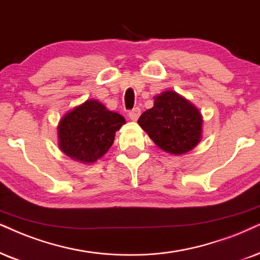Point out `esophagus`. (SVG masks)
<instances>
[{
	"label": "esophagus",
	"mask_w": 260,
	"mask_h": 260,
	"mask_svg": "<svg viewBox=\"0 0 260 260\" xmlns=\"http://www.w3.org/2000/svg\"><path fill=\"white\" fill-rule=\"evenodd\" d=\"M141 114V110L139 109V108H134V109H132L128 113V116H129V119L132 121H137L138 119H139Z\"/></svg>",
	"instance_id": "obj_1"
}]
</instances>
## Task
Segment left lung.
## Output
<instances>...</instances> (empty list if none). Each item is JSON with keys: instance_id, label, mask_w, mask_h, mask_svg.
I'll list each match as a JSON object with an SVG mask.
<instances>
[{"instance_id": "left-lung-1", "label": "left lung", "mask_w": 260, "mask_h": 260, "mask_svg": "<svg viewBox=\"0 0 260 260\" xmlns=\"http://www.w3.org/2000/svg\"><path fill=\"white\" fill-rule=\"evenodd\" d=\"M138 123L157 146L173 154L188 152L202 138L199 110L174 91L154 97L153 107L141 114Z\"/></svg>"}]
</instances>
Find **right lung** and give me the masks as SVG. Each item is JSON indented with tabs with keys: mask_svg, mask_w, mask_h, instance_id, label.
<instances>
[{
	"mask_svg": "<svg viewBox=\"0 0 260 260\" xmlns=\"http://www.w3.org/2000/svg\"><path fill=\"white\" fill-rule=\"evenodd\" d=\"M126 121L98 101L88 100L62 117L58 145L71 158L93 163L113 145L115 133Z\"/></svg>",
	"mask_w": 260,
	"mask_h": 260,
	"instance_id": "right-lung-1",
	"label": "right lung"
}]
</instances>
